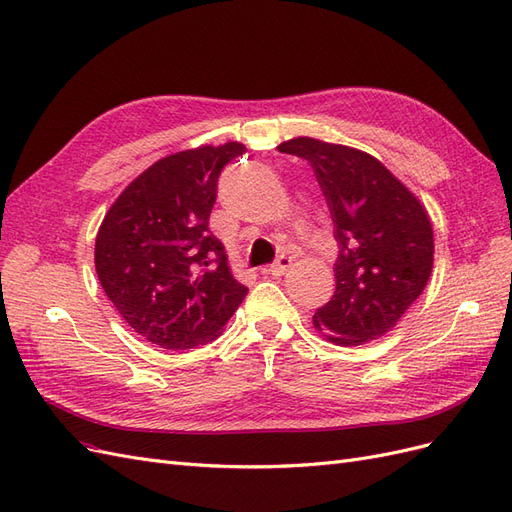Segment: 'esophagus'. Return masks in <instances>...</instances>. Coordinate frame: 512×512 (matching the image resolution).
Segmentation results:
<instances>
[{"label":"esophagus","mask_w":512,"mask_h":512,"mask_svg":"<svg viewBox=\"0 0 512 512\" xmlns=\"http://www.w3.org/2000/svg\"><path fill=\"white\" fill-rule=\"evenodd\" d=\"M292 265V258L290 256H286V254H282L280 258H277L273 265L267 269L271 275H275V277H280V275H284V271L288 269Z\"/></svg>","instance_id":"esophagus-1"}]
</instances>
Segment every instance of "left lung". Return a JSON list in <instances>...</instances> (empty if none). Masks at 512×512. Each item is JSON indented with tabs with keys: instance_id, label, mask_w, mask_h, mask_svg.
<instances>
[{
	"instance_id": "obj_1",
	"label": "left lung",
	"mask_w": 512,
	"mask_h": 512,
	"mask_svg": "<svg viewBox=\"0 0 512 512\" xmlns=\"http://www.w3.org/2000/svg\"><path fill=\"white\" fill-rule=\"evenodd\" d=\"M277 151L307 160L327 198L337 241L335 294L314 327L337 346H361L391 331L421 297L433 267L425 207L365 151L299 136Z\"/></svg>"
}]
</instances>
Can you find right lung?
I'll list each match as a JSON object with an SVG mask.
<instances>
[{"label":"right lung","instance_id":"right-lung-1","mask_svg":"<svg viewBox=\"0 0 512 512\" xmlns=\"http://www.w3.org/2000/svg\"><path fill=\"white\" fill-rule=\"evenodd\" d=\"M241 143L173 153L119 194L96 237V273L117 312L151 344L188 350L218 337L245 299L209 215Z\"/></svg>","mask_w":512,"mask_h":512}]
</instances>
